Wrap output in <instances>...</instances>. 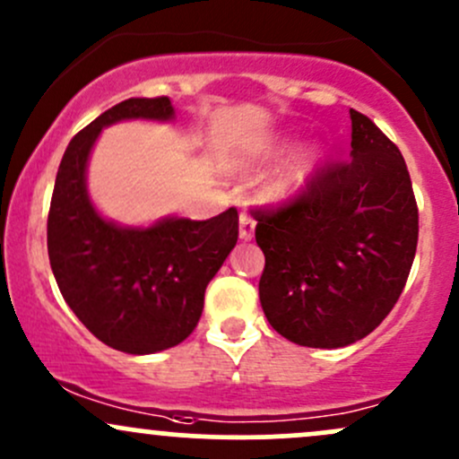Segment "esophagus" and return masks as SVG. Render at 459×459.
I'll list each match as a JSON object with an SVG mask.
<instances>
[{"mask_svg": "<svg viewBox=\"0 0 459 459\" xmlns=\"http://www.w3.org/2000/svg\"><path fill=\"white\" fill-rule=\"evenodd\" d=\"M238 221H240V228H238L240 238H243V240L254 238V230H255L254 219H251L247 212H240V219Z\"/></svg>", "mask_w": 459, "mask_h": 459, "instance_id": "34e87169", "label": "esophagus"}]
</instances>
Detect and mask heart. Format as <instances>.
<instances>
[{"label":"heart","instance_id":"obj_1","mask_svg":"<svg viewBox=\"0 0 459 459\" xmlns=\"http://www.w3.org/2000/svg\"><path fill=\"white\" fill-rule=\"evenodd\" d=\"M298 142V137L293 133H284V135L271 137L264 144L255 146L245 152L240 157V166L243 169H255L258 164L267 160H275V157L289 152ZM319 164V151L315 146H308V149L299 151L298 155H293L284 166H280L273 175L269 177L263 184V199L267 204H284V201L293 199L299 190H304V186L308 184L310 177L315 175Z\"/></svg>","mask_w":459,"mask_h":459}]
</instances>
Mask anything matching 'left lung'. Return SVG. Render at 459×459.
Wrapping results in <instances>:
<instances>
[{
	"label": "left lung",
	"mask_w": 459,
	"mask_h": 459,
	"mask_svg": "<svg viewBox=\"0 0 459 459\" xmlns=\"http://www.w3.org/2000/svg\"><path fill=\"white\" fill-rule=\"evenodd\" d=\"M346 161L328 164L278 210L255 212L264 254L260 304L275 333L343 348L372 333L401 298L418 245V208L401 151L350 109Z\"/></svg>",
	"instance_id": "1"
}]
</instances>
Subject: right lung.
<instances>
[{
  "label": "right lung",
  "mask_w": 459,
  "mask_h": 459,
  "mask_svg": "<svg viewBox=\"0 0 459 459\" xmlns=\"http://www.w3.org/2000/svg\"><path fill=\"white\" fill-rule=\"evenodd\" d=\"M175 120L170 98H129L67 146L48 214V255L67 307L109 348L152 354L184 342L204 313L208 282L238 240L234 208L208 221L166 216L149 228L105 219L87 192V164L105 126Z\"/></svg>",
  "instance_id": "1"
}]
</instances>
